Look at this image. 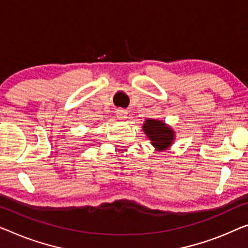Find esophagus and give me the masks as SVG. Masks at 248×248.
<instances>
[{
  "label": "esophagus",
  "mask_w": 248,
  "mask_h": 248,
  "mask_svg": "<svg viewBox=\"0 0 248 248\" xmlns=\"http://www.w3.org/2000/svg\"><path fill=\"white\" fill-rule=\"evenodd\" d=\"M116 114H117V117L119 118V119H124V118H127L128 112H127V110L119 108V109H117Z\"/></svg>",
  "instance_id": "esophagus-1"
}]
</instances>
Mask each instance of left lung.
<instances>
[{"instance_id": "8db88e82", "label": "left lung", "mask_w": 248, "mask_h": 248, "mask_svg": "<svg viewBox=\"0 0 248 248\" xmlns=\"http://www.w3.org/2000/svg\"><path fill=\"white\" fill-rule=\"evenodd\" d=\"M143 131L153 141L151 143L159 150L168 148L173 140V131L159 120H146L143 124Z\"/></svg>"}]
</instances>
